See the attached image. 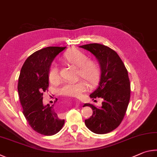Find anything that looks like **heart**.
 Returning <instances> with one entry per match:
<instances>
[{"mask_svg":"<svg viewBox=\"0 0 157 157\" xmlns=\"http://www.w3.org/2000/svg\"><path fill=\"white\" fill-rule=\"evenodd\" d=\"M63 59L68 64L77 67V75L81 77L90 84L97 83L100 76V67L94 60L87 59V56L77 49H71L63 54ZM49 80L52 83L60 81L59 69L56 65H52L49 70ZM87 90V85L83 81L76 83H67L60 90V93L66 97H78L82 92Z\"/></svg>","mask_w":157,"mask_h":157,"instance_id":"b5f03b06","label":"heart"}]
</instances>
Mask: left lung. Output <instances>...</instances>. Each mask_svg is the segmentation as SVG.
<instances>
[{"instance_id":"1","label":"left lung","mask_w":157,"mask_h":157,"mask_svg":"<svg viewBox=\"0 0 157 157\" xmlns=\"http://www.w3.org/2000/svg\"><path fill=\"white\" fill-rule=\"evenodd\" d=\"M94 55L100 66L98 86L90 97L103 100L100 108L90 103L93 113L85 124L95 134H103L116 129L121 123L130 98V83L128 73L119 55L113 49L98 43L79 46Z\"/></svg>"}]
</instances>
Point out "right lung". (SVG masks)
Listing matches in <instances>:
<instances>
[{"mask_svg": "<svg viewBox=\"0 0 157 157\" xmlns=\"http://www.w3.org/2000/svg\"><path fill=\"white\" fill-rule=\"evenodd\" d=\"M66 47H48L27 58L21 68L18 92L23 114L33 130L52 136L61 130L65 120L60 119L52 105H43V92L49 86V70L52 63Z\"/></svg>", "mask_w": 157, "mask_h": 157, "instance_id": "right-lung-1", "label": "right lung"}]
</instances>
